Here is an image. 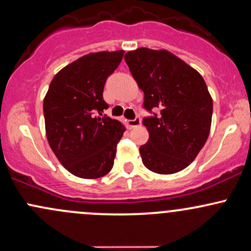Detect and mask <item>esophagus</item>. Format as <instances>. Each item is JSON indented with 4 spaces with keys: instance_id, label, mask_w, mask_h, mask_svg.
I'll use <instances>...</instances> for the list:
<instances>
[{
    "instance_id": "34e87169",
    "label": "esophagus",
    "mask_w": 251,
    "mask_h": 251,
    "mask_svg": "<svg viewBox=\"0 0 251 251\" xmlns=\"http://www.w3.org/2000/svg\"><path fill=\"white\" fill-rule=\"evenodd\" d=\"M140 124H142V120H140L139 117H136L133 120H128L127 121V125H128V127H130V128L137 127V126H139Z\"/></svg>"
}]
</instances>
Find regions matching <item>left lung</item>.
<instances>
[{
  "mask_svg": "<svg viewBox=\"0 0 251 251\" xmlns=\"http://www.w3.org/2000/svg\"><path fill=\"white\" fill-rule=\"evenodd\" d=\"M130 71L144 92V108L159 114L143 119L149 131L139 148L143 164L157 174H174L194 161L208 138L213 102L205 81L167 50L140 48L125 54Z\"/></svg>",
  "mask_w": 251,
  "mask_h": 251,
  "instance_id": "obj_1",
  "label": "left lung"
}]
</instances>
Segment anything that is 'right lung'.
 <instances>
[{
    "label": "right lung",
    "mask_w": 251,
    "mask_h": 251,
    "mask_svg": "<svg viewBox=\"0 0 251 251\" xmlns=\"http://www.w3.org/2000/svg\"><path fill=\"white\" fill-rule=\"evenodd\" d=\"M124 51L85 54L53 77L44 99L46 137L68 172L98 178L111 172L125 127L103 115L106 79L123 59Z\"/></svg>",
    "instance_id": "add662e5"
}]
</instances>
